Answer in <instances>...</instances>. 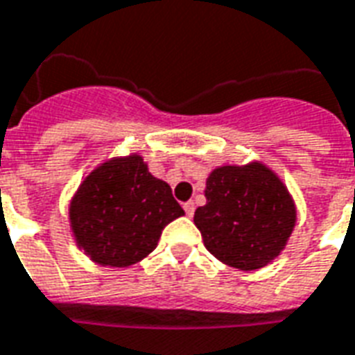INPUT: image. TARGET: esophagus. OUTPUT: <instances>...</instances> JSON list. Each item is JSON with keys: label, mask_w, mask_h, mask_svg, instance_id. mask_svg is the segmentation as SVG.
<instances>
[{"label": "esophagus", "mask_w": 355, "mask_h": 355, "mask_svg": "<svg viewBox=\"0 0 355 355\" xmlns=\"http://www.w3.org/2000/svg\"><path fill=\"white\" fill-rule=\"evenodd\" d=\"M184 211H186V214H188V216H193V211H196V203H193V201H186L184 203Z\"/></svg>", "instance_id": "esophagus-1"}]
</instances>
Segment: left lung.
<instances>
[{
  "mask_svg": "<svg viewBox=\"0 0 355 355\" xmlns=\"http://www.w3.org/2000/svg\"><path fill=\"white\" fill-rule=\"evenodd\" d=\"M205 198L207 203L193 214L205 248L239 271L272 263L297 224V207L288 186L256 159L212 169Z\"/></svg>",
  "mask_w": 355,
  "mask_h": 355,
  "instance_id": "1",
  "label": "left lung"
}]
</instances>
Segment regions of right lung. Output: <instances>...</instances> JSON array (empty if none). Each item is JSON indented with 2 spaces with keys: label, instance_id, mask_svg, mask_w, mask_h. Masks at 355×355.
<instances>
[{
  "label": "right lung",
  "instance_id": "1",
  "mask_svg": "<svg viewBox=\"0 0 355 355\" xmlns=\"http://www.w3.org/2000/svg\"><path fill=\"white\" fill-rule=\"evenodd\" d=\"M184 216L171 186L137 152L103 159L80 180L67 220L78 250L97 265L125 269L157 246L165 225Z\"/></svg>",
  "mask_w": 355,
  "mask_h": 355
}]
</instances>
